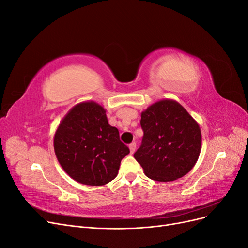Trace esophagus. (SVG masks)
Here are the masks:
<instances>
[{"label": "esophagus", "mask_w": 248, "mask_h": 248, "mask_svg": "<svg viewBox=\"0 0 248 248\" xmlns=\"http://www.w3.org/2000/svg\"><path fill=\"white\" fill-rule=\"evenodd\" d=\"M129 149H130V153L131 154H133L134 153V151H136V149H137V144L136 142H131V144L129 145Z\"/></svg>", "instance_id": "obj_1"}]
</instances>
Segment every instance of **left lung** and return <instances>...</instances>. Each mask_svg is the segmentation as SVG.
<instances>
[{
	"instance_id": "left-lung-1",
	"label": "left lung",
	"mask_w": 248,
	"mask_h": 248,
	"mask_svg": "<svg viewBox=\"0 0 248 248\" xmlns=\"http://www.w3.org/2000/svg\"><path fill=\"white\" fill-rule=\"evenodd\" d=\"M144 131L133 157L145 175L160 182L185 176L196 164L202 145L199 124L174 100H160L141 112Z\"/></svg>"
}]
</instances>
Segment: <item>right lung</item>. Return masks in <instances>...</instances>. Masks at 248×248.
<instances>
[{
    "instance_id": "1",
    "label": "right lung",
    "mask_w": 248,
    "mask_h": 248,
    "mask_svg": "<svg viewBox=\"0 0 248 248\" xmlns=\"http://www.w3.org/2000/svg\"><path fill=\"white\" fill-rule=\"evenodd\" d=\"M57 158L73 180L99 186L114 180L129 148L120 140L119 130L108 124L96 102H81L60 123L54 139Z\"/></svg>"
}]
</instances>
